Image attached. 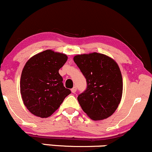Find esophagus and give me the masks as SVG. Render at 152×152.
<instances>
[{"label":"esophagus","instance_id":"1","mask_svg":"<svg viewBox=\"0 0 152 152\" xmlns=\"http://www.w3.org/2000/svg\"><path fill=\"white\" fill-rule=\"evenodd\" d=\"M72 93H75L76 92V91H77V87L76 86H74L72 88Z\"/></svg>","mask_w":152,"mask_h":152}]
</instances>
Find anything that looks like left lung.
<instances>
[{
    "label": "left lung",
    "instance_id": "left-lung-1",
    "mask_svg": "<svg viewBox=\"0 0 152 152\" xmlns=\"http://www.w3.org/2000/svg\"><path fill=\"white\" fill-rule=\"evenodd\" d=\"M73 59L87 82L86 90L77 96L81 108L94 121L110 117L122 97L123 80L118 64L98 53L77 55Z\"/></svg>",
    "mask_w": 152,
    "mask_h": 152
}]
</instances>
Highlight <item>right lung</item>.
I'll return each instance as SVG.
<instances>
[{
    "instance_id": "1",
    "label": "right lung",
    "mask_w": 152,
    "mask_h": 152,
    "mask_svg": "<svg viewBox=\"0 0 152 152\" xmlns=\"http://www.w3.org/2000/svg\"><path fill=\"white\" fill-rule=\"evenodd\" d=\"M67 58L66 54L47 50L32 56L24 66L20 94L25 106L34 115L50 116L71 93L64 86L58 72Z\"/></svg>"
}]
</instances>
